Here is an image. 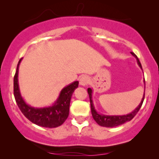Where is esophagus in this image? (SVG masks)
<instances>
[{"instance_id":"obj_1","label":"esophagus","mask_w":159,"mask_h":159,"mask_svg":"<svg viewBox=\"0 0 159 159\" xmlns=\"http://www.w3.org/2000/svg\"><path fill=\"white\" fill-rule=\"evenodd\" d=\"M79 83L80 84L81 86H86L89 83V78L87 76H82V77L80 78V80H79Z\"/></svg>"}]
</instances>
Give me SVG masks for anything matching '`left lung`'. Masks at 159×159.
<instances>
[{"label":"left lung","instance_id":"1","mask_svg":"<svg viewBox=\"0 0 159 159\" xmlns=\"http://www.w3.org/2000/svg\"><path fill=\"white\" fill-rule=\"evenodd\" d=\"M131 54H132V55L136 58L137 62H138V64L139 65L140 69H142L141 64H140V62L139 61V59L138 58V57L134 54V53L131 52ZM144 82H145V81H144ZM87 92H88L89 97H90L91 113H92V116L93 117L94 120L98 124V125H101V126L107 127V128L117 126V125H122V124L132 120L133 118H134V116L137 114V113L139 111L140 107H141L142 104H143V100H144V96H145V93H144L140 105H138V106L132 111V112H131L130 114H126V115H123V116H107V115L99 114L98 113H97V111L95 110V107L93 106V100H92V93H93L92 89L88 88L87 89ZM144 92H145V91H144Z\"/></svg>","mask_w":159,"mask_h":159}]
</instances>
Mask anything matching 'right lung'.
Masks as SVG:
<instances>
[{
  "label": "right lung",
  "mask_w": 159,
  "mask_h": 159,
  "mask_svg": "<svg viewBox=\"0 0 159 159\" xmlns=\"http://www.w3.org/2000/svg\"><path fill=\"white\" fill-rule=\"evenodd\" d=\"M22 58L19 60L17 65V69L14 76V96L16 103L22 114L26 116L30 122L36 125L45 128H56L60 126L66 121L69 116V105L72 93L78 87V81L65 87L61 90L59 97L52 106L40 107H33L24 101L20 93L18 75H19V66Z\"/></svg>",
  "instance_id": "obj_1"
}]
</instances>
